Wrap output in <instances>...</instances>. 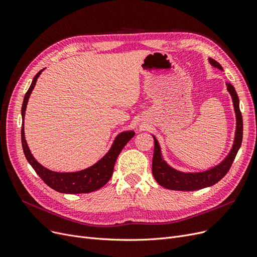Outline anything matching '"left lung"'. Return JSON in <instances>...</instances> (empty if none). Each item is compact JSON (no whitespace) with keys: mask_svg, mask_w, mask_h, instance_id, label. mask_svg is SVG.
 I'll use <instances>...</instances> for the list:
<instances>
[{"mask_svg":"<svg viewBox=\"0 0 257 257\" xmlns=\"http://www.w3.org/2000/svg\"><path fill=\"white\" fill-rule=\"evenodd\" d=\"M211 65L214 67L222 69V66L214 60L210 59ZM227 89L233 98V102L235 106L236 117H237V129H236V137L233 150L230 151L229 155L226 157V159L223 161L218 167L213 168L209 171L203 173H193L187 174L181 173L176 170L172 169L171 167L162 160L160 146L157 142L156 138L155 141V148H154V157H153V175L160 186L171 189V190H178V191H194V190H200L206 187H210L214 184H217L223 177H224L227 172L229 171L231 164H233L235 157L239 151L240 146L242 142V134H243V122H242V115L239 109V98L235 90V87L230 83H227Z\"/></svg>","mask_w":257,"mask_h":257,"instance_id":"8db88e82","label":"left lung"}]
</instances>
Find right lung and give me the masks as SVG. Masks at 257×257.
Masks as SVG:
<instances>
[{"instance_id":"obj_1","label":"right lung","mask_w":257,"mask_h":257,"mask_svg":"<svg viewBox=\"0 0 257 257\" xmlns=\"http://www.w3.org/2000/svg\"><path fill=\"white\" fill-rule=\"evenodd\" d=\"M41 71L43 70H40L36 73V76L32 81L30 88L26 93V96H24L21 109L22 120H24V114H26V109L30 95L36 84L37 78L39 77ZM134 137V131L122 132V134H120L116 139H115L110 152L107 153L101 160H99L96 164H94L93 167L74 173H57L44 168L43 165H40L35 160V158L33 157L29 150L26 138H24L23 121L21 129V142L23 153L26 155V158L29 161V163L32 165V168L37 173V175L44 180V183L46 185L55 190V191L69 194L88 193L96 191V190L103 187L112 177L114 165L115 162H116L118 155L122 151V148L125 147V145L129 142L130 139Z\"/></svg>"}]
</instances>
